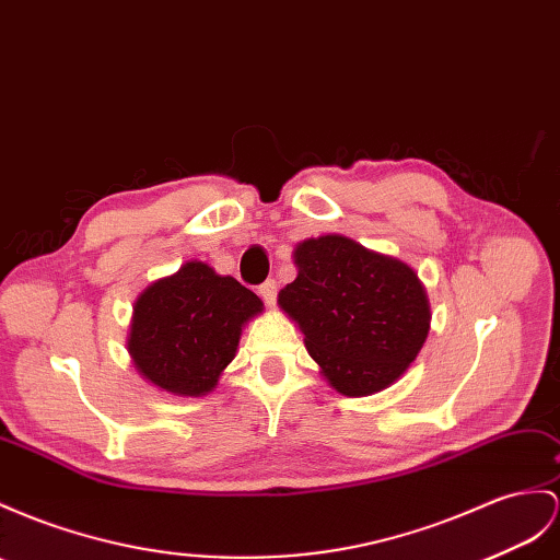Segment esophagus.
I'll return each instance as SVG.
<instances>
[{"label": "esophagus", "instance_id": "obj_1", "mask_svg": "<svg viewBox=\"0 0 560 560\" xmlns=\"http://www.w3.org/2000/svg\"><path fill=\"white\" fill-rule=\"evenodd\" d=\"M277 291H279V289H277V281H275V279H267V281L260 285V289H257V293L262 295V300H265L267 305H275Z\"/></svg>", "mask_w": 560, "mask_h": 560}]
</instances>
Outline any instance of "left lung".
<instances>
[{
  "label": "left lung",
  "mask_w": 560,
  "mask_h": 560,
  "mask_svg": "<svg viewBox=\"0 0 560 560\" xmlns=\"http://www.w3.org/2000/svg\"><path fill=\"white\" fill-rule=\"evenodd\" d=\"M293 257L298 277L281 289L279 307L305 334L328 385L348 397L388 388L430 331L417 271L340 234L298 243Z\"/></svg>",
  "instance_id": "8db88e82"
}]
</instances>
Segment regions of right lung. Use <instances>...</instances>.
<instances>
[{"label":"right lung","instance_id":"right-lung-1","mask_svg":"<svg viewBox=\"0 0 560 560\" xmlns=\"http://www.w3.org/2000/svg\"><path fill=\"white\" fill-rule=\"evenodd\" d=\"M260 312L262 300L246 285L191 260L137 298L127 350L155 388L208 395L236 357L241 328Z\"/></svg>","mask_w":560,"mask_h":560}]
</instances>
